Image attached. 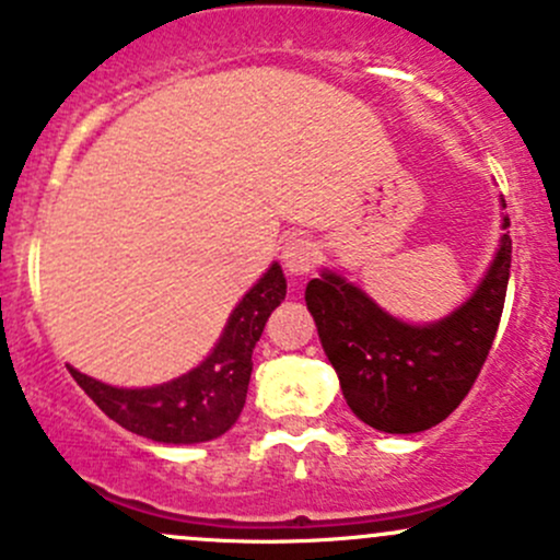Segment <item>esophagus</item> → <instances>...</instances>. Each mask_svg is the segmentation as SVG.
I'll return each mask as SVG.
<instances>
[{
  "label": "esophagus",
  "mask_w": 560,
  "mask_h": 560,
  "mask_svg": "<svg viewBox=\"0 0 560 560\" xmlns=\"http://www.w3.org/2000/svg\"><path fill=\"white\" fill-rule=\"evenodd\" d=\"M281 262H284L287 273L290 276H305L314 270V265L319 262V246L311 238H303V235H295L284 244L281 249Z\"/></svg>",
  "instance_id": "esophagus-1"
}]
</instances>
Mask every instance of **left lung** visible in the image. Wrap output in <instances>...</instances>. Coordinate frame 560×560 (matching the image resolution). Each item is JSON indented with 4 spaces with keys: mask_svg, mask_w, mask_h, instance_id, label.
I'll return each mask as SVG.
<instances>
[{
    "mask_svg": "<svg viewBox=\"0 0 560 560\" xmlns=\"http://www.w3.org/2000/svg\"><path fill=\"white\" fill-rule=\"evenodd\" d=\"M502 228H510L508 217ZM510 255L513 238L504 233L478 290L432 325H408L386 314L368 292L332 270L308 281L305 305L357 419L388 434L423 432L448 419L497 338Z\"/></svg>",
    "mask_w": 560,
    "mask_h": 560,
    "instance_id": "1",
    "label": "left lung"
}]
</instances>
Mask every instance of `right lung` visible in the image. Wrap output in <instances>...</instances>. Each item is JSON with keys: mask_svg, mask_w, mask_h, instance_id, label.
<instances>
[{"mask_svg": "<svg viewBox=\"0 0 560 560\" xmlns=\"http://www.w3.org/2000/svg\"><path fill=\"white\" fill-rule=\"evenodd\" d=\"M287 295L279 262L241 298L220 340L198 368L161 386L117 388L69 368L82 392L128 432L168 445H192L225 434L238 421L252 375V349L270 311Z\"/></svg>", "mask_w": 560, "mask_h": 560, "instance_id": "right-lung-1", "label": "right lung"}]
</instances>
